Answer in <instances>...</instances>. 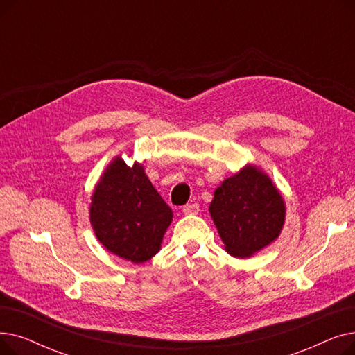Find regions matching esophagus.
<instances>
[{
	"mask_svg": "<svg viewBox=\"0 0 355 355\" xmlns=\"http://www.w3.org/2000/svg\"><path fill=\"white\" fill-rule=\"evenodd\" d=\"M200 211V206L197 202H190V204H185L182 207V213L184 214H197Z\"/></svg>",
	"mask_w": 355,
	"mask_h": 355,
	"instance_id": "esophagus-1",
	"label": "esophagus"
}]
</instances>
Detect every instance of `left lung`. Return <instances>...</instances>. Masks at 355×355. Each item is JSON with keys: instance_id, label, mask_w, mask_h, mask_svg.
Listing matches in <instances>:
<instances>
[{"instance_id": "left-lung-1", "label": "left lung", "mask_w": 355, "mask_h": 355, "mask_svg": "<svg viewBox=\"0 0 355 355\" xmlns=\"http://www.w3.org/2000/svg\"><path fill=\"white\" fill-rule=\"evenodd\" d=\"M210 214L226 250L232 256L246 257L279 236L285 206L269 177L254 166H246L217 187Z\"/></svg>"}]
</instances>
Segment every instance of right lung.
I'll return each mask as SVG.
<instances>
[{"mask_svg": "<svg viewBox=\"0 0 355 355\" xmlns=\"http://www.w3.org/2000/svg\"><path fill=\"white\" fill-rule=\"evenodd\" d=\"M173 211L139 164L119 157L110 164L92 196L90 221L101 243L116 256L142 263L159 250Z\"/></svg>", "mask_w": 355, "mask_h": 355, "instance_id": "1", "label": "right lung"}]
</instances>
